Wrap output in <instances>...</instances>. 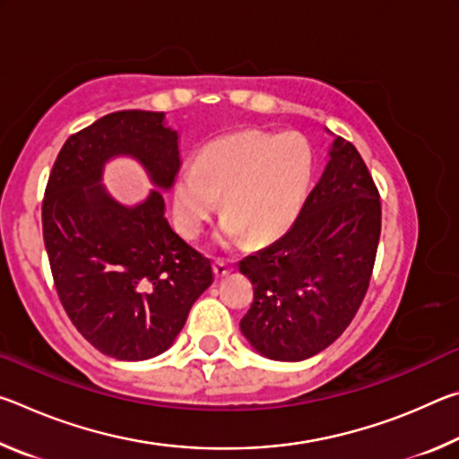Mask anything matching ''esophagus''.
Wrapping results in <instances>:
<instances>
[{
	"label": "esophagus",
	"mask_w": 459,
	"mask_h": 459,
	"mask_svg": "<svg viewBox=\"0 0 459 459\" xmlns=\"http://www.w3.org/2000/svg\"><path fill=\"white\" fill-rule=\"evenodd\" d=\"M230 273H232V265L229 261H216L214 263V275L216 277L222 279V277H227Z\"/></svg>",
	"instance_id": "1"
}]
</instances>
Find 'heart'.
Instances as JSON below:
<instances>
[{
    "label": "heart",
    "instance_id": "b5f03b06",
    "mask_svg": "<svg viewBox=\"0 0 459 459\" xmlns=\"http://www.w3.org/2000/svg\"><path fill=\"white\" fill-rule=\"evenodd\" d=\"M314 166L312 143L298 131H237L216 137L176 178V227L186 238H196L222 196L227 216L216 232L219 243H238L245 235L253 243H271L299 216Z\"/></svg>",
    "mask_w": 459,
    "mask_h": 459
}]
</instances>
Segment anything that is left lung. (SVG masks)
<instances>
[{
    "instance_id": "left-lung-1",
    "label": "left lung",
    "mask_w": 459,
    "mask_h": 459,
    "mask_svg": "<svg viewBox=\"0 0 459 459\" xmlns=\"http://www.w3.org/2000/svg\"><path fill=\"white\" fill-rule=\"evenodd\" d=\"M330 135L328 164L290 230L238 263L255 291L240 332L271 360L299 362L328 348L359 312L375 267L377 186L356 147Z\"/></svg>"
}]
</instances>
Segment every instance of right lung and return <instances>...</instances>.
I'll use <instances>...</instances> for the list:
<instances>
[{
    "label": "right lung",
    "mask_w": 459,
    "mask_h": 459,
    "mask_svg": "<svg viewBox=\"0 0 459 459\" xmlns=\"http://www.w3.org/2000/svg\"><path fill=\"white\" fill-rule=\"evenodd\" d=\"M135 159L154 190L123 205L102 184L111 159ZM166 113L117 111L66 139L46 186L44 247L68 317L117 360L166 352L214 281L211 261L169 227L164 194L180 172Z\"/></svg>",
    "instance_id": "add662e5"
}]
</instances>
